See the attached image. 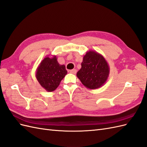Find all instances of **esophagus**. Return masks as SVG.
Wrapping results in <instances>:
<instances>
[{
    "mask_svg": "<svg viewBox=\"0 0 147 147\" xmlns=\"http://www.w3.org/2000/svg\"><path fill=\"white\" fill-rule=\"evenodd\" d=\"M69 72H70L71 73H72V74H76V73H77V70H76V69H71V70H70Z\"/></svg>",
    "mask_w": 147,
    "mask_h": 147,
    "instance_id": "1",
    "label": "esophagus"
}]
</instances>
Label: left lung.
Here are the masks:
<instances>
[{"mask_svg": "<svg viewBox=\"0 0 147 147\" xmlns=\"http://www.w3.org/2000/svg\"><path fill=\"white\" fill-rule=\"evenodd\" d=\"M109 73V66L104 56L89 50L84 56L81 68L76 76L86 88L96 89L106 83Z\"/></svg>", "mask_w": 147, "mask_h": 147, "instance_id": "left-lung-1", "label": "left lung"}]
</instances>
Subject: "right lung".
<instances>
[{"label":"right lung","mask_w":147,"mask_h":147,"mask_svg":"<svg viewBox=\"0 0 147 147\" xmlns=\"http://www.w3.org/2000/svg\"><path fill=\"white\" fill-rule=\"evenodd\" d=\"M65 66L59 65L56 56L45 57L36 71L35 76L40 84L48 92H53L58 87L67 74Z\"/></svg>","instance_id":"right-lung-1"}]
</instances>
